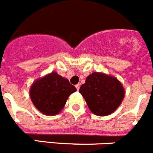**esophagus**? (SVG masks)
<instances>
[{
  "label": "esophagus",
  "mask_w": 153,
  "mask_h": 153,
  "mask_svg": "<svg viewBox=\"0 0 153 153\" xmlns=\"http://www.w3.org/2000/svg\"><path fill=\"white\" fill-rule=\"evenodd\" d=\"M79 87H80V84H79V83H78V84H76V88L77 91H79Z\"/></svg>",
  "instance_id": "1"
}]
</instances>
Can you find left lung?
<instances>
[{
  "label": "left lung",
  "mask_w": 153,
  "mask_h": 153,
  "mask_svg": "<svg viewBox=\"0 0 153 153\" xmlns=\"http://www.w3.org/2000/svg\"><path fill=\"white\" fill-rule=\"evenodd\" d=\"M89 110L98 116L109 115L119 107L125 91L117 78L94 72L86 77L79 90Z\"/></svg>",
  "instance_id": "1"
}]
</instances>
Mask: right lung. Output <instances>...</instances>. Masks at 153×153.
Listing matches in <instances>:
<instances>
[{
  "label": "right lung",
  "mask_w": 153,
  "mask_h": 153,
  "mask_svg": "<svg viewBox=\"0 0 153 153\" xmlns=\"http://www.w3.org/2000/svg\"><path fill=\"white\" fill-rule=\"evenodd\" d=\"M76 89L69 80L56 72L36 79L29 91L36 108L45 115H56L64 107L67 99Z\"/></svg>",
  "instance_id": "1"
}]
</instances>
